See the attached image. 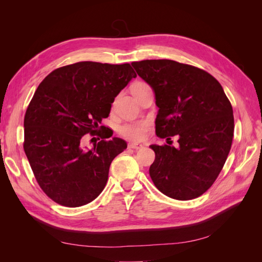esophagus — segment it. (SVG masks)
I'll use <instances>...</instances> for the list:
<instances>
[{"label":"esophagus","mask_w":262,"mask_h":262,"mask_svg":"<svg viewBox=\"0 0 262 262\" xmlns=\"http://www.w3.org/2000/svg\"><path fill=\"white\" fill-rule=\"evenodd\" d=\"M142 147H143V145L139 144V143H130L129 144V148H133V149H140Z\"/></svg>","instance_id":"1"}]
</instances>
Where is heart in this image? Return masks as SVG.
<instances>
[{
  "instance_id": "heart-1",
  "label": "heart",
  "mask_w": 262,
  "mask_h": 262,
  "mask_svg": "<svg viewBox=\"0 0 262 262\" xmlns=\"http://www.w3.org/2000/svg\"><path fill=\"white\" fill-rule=\"evenodd\" d=\"M148 86L149 85L145 82H136L132 85L131 91L134 95V94H137L141 91L147 89ZM148 128H149L148 121L126 122L120 126V129H119V133H120L123 138L128 139V140L141 141L144 139Z\"/></svg>"
}]
</instances>
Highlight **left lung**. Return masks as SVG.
<instances>
[{"mask_svg":"<svg viewBox=\"0 0 262 262\" xmlns=\"http://www.w3.org/2000/svg\"><path fill=\"white\" fill-rule=\"evenodd\" d=\"M155 93L160 108L156 136L179 146L150 145L155 161L149 176L161 192L176 200L200 196L214 184L226 162L234 136L231 101L207 71L172 60L131 63Z\"/></svg>","mask_w":262,"mask_h":262,"instance_id":"8db88e82","label":"left lung"}]
</instances>
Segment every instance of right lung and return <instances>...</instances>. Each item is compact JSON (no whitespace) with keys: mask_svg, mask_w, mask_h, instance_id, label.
Wrapping results in <instances>:
<instances>
[{"mask_svg":"<svg viewBox=\"0 0 262 262\" xmlns=\"http://www.w3.org/2000/svg\"><path fill=\"white\" fill-rule=\"evenodd\" d=\"M133 77L129 63L83 61L55 69L39 84L24 118V150L39 187L54 202L82 207L104 190L110 164L126 142L107 140L113 132H100L99 124ZM89 133L102 140L85 150L81 141Z\"/></svg>","mask_w":262,"mask_h":262,"instance_id":"add662e5","label":"right lung"}]
</instances>
